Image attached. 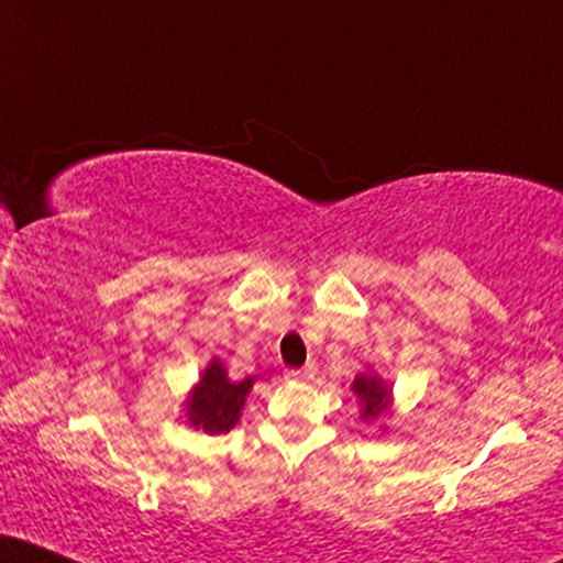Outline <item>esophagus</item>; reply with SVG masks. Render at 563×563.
Wrapping results in <instances>:
<instances>
[{"label": "esophagus", "mask_w": 563, "mask_h": 563, "mask_svg": "<svg viewBox=\"0 0 563 563\" xmlns=\"http://www.w3.org/2000/svg\"><path fill=\"white\" fill-rule=\"evenodd\" d=\"M288 376L294 380H312L314 378V365H303L299 371H288Z\"/></svg>", "instance_id": "esophagus-1"}]
</instances>
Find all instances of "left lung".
Instances as JSON below:
<instances>
[{"label":"left lung","instance_id":"obj_1","mask_svg":"<svg viewBox=\"0 0 563 563\" xmlns=\"http://www.w3.org/2000/svg\"><path fill=\"white\" fill-rule=\"evenodd\" d=\"M352 389L360 397V402H363V421L378 418L380 412L386 410V405H389V389H386L378 378L357 376L354 378Z\"/></svg>","mask_w":563,"mask_h":563}]
</instances>
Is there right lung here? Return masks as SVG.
Listing matches in <instances>:
<instances>
[{
  "label": "right lung",
  "instance_id": "obj_1",
  "mask_svg": "<svg viewBox=\"0 0 563 563\" xmlns=\"http://www.w3.org/2000/svg\"><path fill=\"white\" fill-rule=\"evenodd\" d=\"M251 386H254V378L245 380H230L228 371H224L222 363H211L206 367L203 378L196 386L190 397V423L196 429H203L206 434H222V431H230L232 426L241 418V407L249 397Z\"/></svg>",
  "mask_w": 563,
  "mask_h": 563
}]
</instances>
